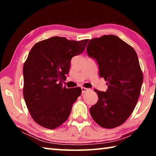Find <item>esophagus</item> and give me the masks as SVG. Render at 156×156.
Instances as JSON below:
<instances>
[{"mask_svg": "<svg viewBox=\"0 0 156 156\" xmlns=\"http://www.w3.org/2000/svg\"><path fill=\"white\" fill-rule=\"evenodd\" d=\"M81 89H82V93L83 94H84L85 92H87L89 90V89H87L85 87H81Z\"/></svg>", "mask_w": 156, "mask_h": 156, "instance_id": "1", "label": "esophagus"}]
</instances>
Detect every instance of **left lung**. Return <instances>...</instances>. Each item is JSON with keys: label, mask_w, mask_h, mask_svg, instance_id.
I'll return each instance as SVG.
<instances>
[{"label": "left lung", "mask_w": 156, "mask_h": 156, "mask_svg": "<svg viewBox=\"0 0 156 156\" xmlns=\"http://www.w3.org/2000/svg\"><path fill=\"white\" fill-rule=\"evenodd\" d=\"M87 51L97 61L99 75L108 85L106 92L94 89L98 100L89 109L90 114L102 127H117L131 115L140 94L143 74L138 56L133 47L114 35L91 39Z\"/></svg>", "instance_id": "8db88e82"}]
</instances>
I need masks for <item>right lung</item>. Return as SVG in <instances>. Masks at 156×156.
I'll use <instances>...</instances> for the list:
<instances>
[{
	"label": "right lung",
	"mask_w": 156,
	"mask_h": 156,
	"mask_svg": "<svg viewBox=\"0 0 156 156\" xmlns=\"http://www.w3.org/2000/svg\"><path fill=\"white\" fill-rule=\"evenodd\" d=\"M88 41L54 36L36 43L29 53L23 66V96L31 118L43 127L54 129L64 123L80 96L81 88L67 89L60 81Z\"/></svg>",
	"instance_id": "right-lung-1"
}]
</instances>
